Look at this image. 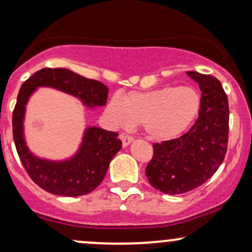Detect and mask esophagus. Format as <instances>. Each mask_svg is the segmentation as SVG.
<instances>
[{"label": "esophagus", "instance_id": "obj_1", "mask_svg": "<svg viewBox=\"0 0 252 252\" xmlns=\"http://www.w3.org/2000/svg\"><path fill=\"white\" fill-rule=\"evenodd\" d=\"M120 139L123 141V146H127L133 141V138L128 134H120Z\"/></svg>", "mask_w": 252, "mask_h": 252}]
</instances>
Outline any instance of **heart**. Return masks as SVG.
Here are the masks:
<instances>
[{"instance_id": "heart-1", "label": "heart", "mask_w": 252, "mask_h": 252, "mask_svg": "<svg viewBox=\"0 0 252 252\" xmlns=\"http://www.w3.org/2000/svg\"><path fill=\"white\" fill-rule=\"evenodd\" d=\"M201 109V95L194 87H163L144 93L114 96L106 106V115L115 127L143 124L155 140L180 137L194 124Z\"/></svg>"}]
</instances>
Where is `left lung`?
<instances>
[{
    "label": "left lung",
    "mask_w": 252,
    "mask_h": 252,
    "mask_svg": "<svg viewBox=\"0 0 252 252\" xmlns=\"http://www.w3.org/2000/svg\"><path fill=\"white\" fill-rule=\"evenodd\" d=\"M201 89V109L193 127L177 139L154 144L145 169L150 185L169 195L187 193L210 180L224 160L228 141V101L211 75L187 71Z\"/></svg>",
    "instance_id": "1"
}]
</instances>
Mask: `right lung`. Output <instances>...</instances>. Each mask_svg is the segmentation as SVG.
Listing matches in <instances>:
<instances>
[{
	"label": "right lung",
	"mask_w": 252,
	"mask_h": 252,
	"mask_svg": "<svg viewBox=\"0 0 252 252\" xmlns=\"http://www.w3.org/2000/svg\"><path fill=\"white\" fill-rule=\"evenodd\" d=\"M39 87H49L78 98L87 108L104 106L108 88L101 82L83 77L71 70H39L20 88L13 112V135L16 151L27 174L39 187L62 196H81L92 193L102 182L113 157L123 144L118 133L89 126L84 129L80 148L71 157L52 160L31 152L25 139L26 106Z\"/></svg>",
	"instance_id": "right-lung-1"
}]
</instances>
